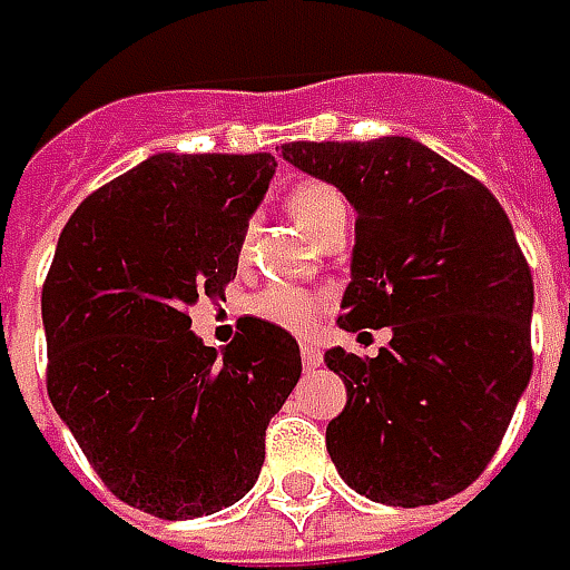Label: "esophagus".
<instances>
[{"label": "esophagus", "mask_w": 570, "mask_h": 570, "mask_svg": "<svg viewBox=\"0 0 570 570\" xmlns=\"http://www.w3.org/2000/svg\"><path fill=\"white\" fill-rule=\"evenodd\" d=\"M301 362H304V367H307V371H314V367H320V364H323V352H320L317 345L304 342V345H301Z\"/></svg>", "instance_id": "obj_1"}]
</instances>
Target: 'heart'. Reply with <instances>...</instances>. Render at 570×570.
Returning <instances> with one entry per match:
<instances>
[{
  "label": "heart",
  "instance_id": "b5f03b06",
  "mask_svg": "<svg viewBox=\"0 0 570 570\" xmlns=\"http://www.w3.org/2000/svg\"><path fill=\"white\" fill-rule=\"evenodd\" d=\"M285 206L295 215L301 228L317 234L330 218L345 212V199L340 189L323 184V180H301L288 189ZM247 250H250V234H244V240H240V253ZM323 311H326V295L311 292V288H297V285H269L259 295L250 297L253 317L266 320L288 333H311Z\"/></svg>",
  "mask_w": 570,
  "mask_h": 570
}]
</instances>
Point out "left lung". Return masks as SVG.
I'll list each match as a JSON object with an SVG mask.
<instances>
[{
    "label": "left lung",
    "instance_id": "left-lung-1",
    "mask_svg": "<svg viewBox=\"0 0 570 570\" xmlns=\"http://www.w3.org/2000/svg\"><path fill=\"white\" fill-rule=\"evenodd\" d=\"M282 158L355 206L340 326H390L377 358L330 348L348 403L326 428L364 498L419 508L485 472L530 383L533 275L485 184L415 139L288 142Z\"/></svg>",
    "mask_w": 570,
    "mask_h": 570
}]
</instances>
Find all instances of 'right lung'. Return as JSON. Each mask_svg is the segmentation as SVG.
<instances>
[{
	"mask_svg": "<svg viewBox=\"0 0 570 570\" xmlns=\"http://www.w3.org/2000/svg\"><path fill=\"white\" fill-rule=\"evenodd\" d=\"M273 174L266 151L151 155L59 234L40 295L47 393L104 485L145 514L240 501L301 377L295 336L266 320H244L222 352L189 330L199 297L225 301Z\"/></svg>",
	"mask_w": 570,
	"mask_h": 570,
	"instance_id": "right-lung-1",
	"label": "right lung"
}]
</instances>
